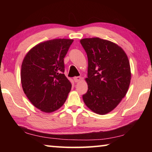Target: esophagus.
<instances>
[{
    "label": "esophagus",
    "instance_id": "1",
    "mask_svg": "<svg viewBox=\"0 0 152 152\" xmlns=\"http://www.w3.org/2000/svg\"><path fill=\"white\" fill-rule=\"evenodd\" d=\"M81 77L80 76H76L74 78V80L75 81V82H78L79 81L81 80Z\"/></svg>",
    "mask_w": 152,
    "mask_h": 152
}]
</instances>
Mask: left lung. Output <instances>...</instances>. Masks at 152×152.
<instances>
[{
  "mask_svg": "<svg viewBox=\"0 0 152 152\" xmlns=\"http://www.w3.org/2000/svg\"><path fill=\"white\" fill-rule=\"evenodd\" d=\"M80 43L88 57V91L82 96L90 109L105 115L127 94L131 81L130 64L123 49L99 37L85 38Z\"/></svg>",
  "mask_w": 152,
  "mask_h": 152,
  "instance_id": "obj_1",
  "label": "left lung"
}]
</instances>
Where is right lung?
Segmentation results:
<instances>
[{
    "label": "right lung",
    "mask_w": 152,
    "mask_h": 152,
    "mask_svg": "<svg viewBox=\"0 0 152 152\" xmlns=\"http://www.w3.org/2000/svg\"><path fill=\"white\" fill-rule=\"evenodd\" d=\"M74 42L55 39L40 43L23 61L20 80L25 94L44 113L58 110L66 101L72 84L64 75V58Z\"/></svg>",
    "instance_id": "add662e5"
}]
</instances>
